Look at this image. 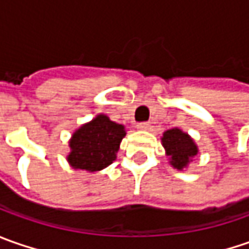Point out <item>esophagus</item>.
<instances>
[{
	"instance_id": "obj_1",
	"label": "esophagus",
	"mask_w": 249,
	"mask_h": 249,
	"mask_svg": "<svg viewBox=\"0 0 249 249\" xmlns=\"http://www.w3.org/2000/svg\"><path fill=\"white\" fill-rule=\"evenodd\" d=\"M137 129L139 130H148L149 129V123L148 122H141L137 124Z\"/></svg>"
}]
</instances>
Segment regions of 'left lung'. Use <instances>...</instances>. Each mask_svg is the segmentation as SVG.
<instances>
[{"label": "left lung", "mask_w": 249, "mask_h": 249, "mask_svg": "<svg viewBox=\"0 0 249 249\" xmlns=\"http://www.w3.org/2000/svg\"><path fill=\"white\" fill-rule=\"evenodd\" d=\"M160 140L170 165L177 170L187 167L190 160L198 154V147L194 140L180 129L166 130Z\"/></svg>", "instance_id": "obj_1"}]
</instances>
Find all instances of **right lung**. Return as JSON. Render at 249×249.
<instances>
[{"label": "right lung", "mask_w": 249, "mask_h": 249, "mask_svg": "<svg viewBox=\"0 0 249 249\" xmlns=\"http://www.w3.org/2000/svg\"><path fill=\"white\" fill-rule=\"evenodd\" d=\"M124 136L123 124L112 122L107 115H97L73 133L69 141L68 162L74 169L87 172L102 170L116 159L120 141Z\"/></svg>", "instance_id": "right-lung-1"}]
</instances>
